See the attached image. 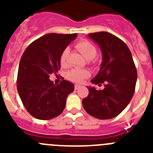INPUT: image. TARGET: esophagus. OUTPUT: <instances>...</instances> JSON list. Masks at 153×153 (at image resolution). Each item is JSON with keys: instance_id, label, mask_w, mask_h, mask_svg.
Listing matches in <instances>:
<instances>
[{"instance_id": "34e87169", "label": "esophagus", "mask_w": 153, "mask_h": 153, "mask_svg": "<svg viewBox=\"0 0 153 153\" xmlns=\"http://www.w3.org/2000/svg\"><path fill=\"white\" fill-rule=\"evenodd\" d=\"M80 87H81V86L79 85H75V90H78V88H80Z\"/></svg>"}]
</instances>
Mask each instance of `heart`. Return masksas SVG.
Wrapping results in <instances>:
<instances>
[{
  "mask_svg": "<svg viewBox=\"0 0 153 153\" xmlns=\"http://www.w3.org/2000/svg\"><path fill=\"white\" fill-rule=\"evenodd\" d=\"M75 48L86 59L88 60V62L92 64L95 63V57L96 56L97 49L93 44L86 40H82L76 44ZM68 54L69 49L66 48L64 49L60 56V64L62 67L65 68L68 66ZM89 76V71L87 70H79V69H72L67 74V78L68 80L77 83L83 82L85 78Z\"/></svg>",
  "mask_w": 153,
  "mask_h": 153,
  "instance_id": "1",
  "label": "heart"
}]
</instances>
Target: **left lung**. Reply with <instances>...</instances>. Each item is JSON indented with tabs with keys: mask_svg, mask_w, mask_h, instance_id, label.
<instances>
[{
	"mask_svg": "<svg viewBox=\"0 0 153 153\" xmlns=\"http://www.w3.org/2000/svg\"><path fill=\"white\" fill-rule=\"evenodd\" d=\"M88 37L99 45L102 54L100 70L91 83L103 90L88 87V95L82 99L88 114L99 119H109L122 112L135 92L137 71L131 51L124 42L105 31L91 33Z\"/></svg>",
	"mask_w": 153,
	"mask_h": 153,
	"instance_id": "left-lung-1",
	"label": "left lung"
}]
</instances>
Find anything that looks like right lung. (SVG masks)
Masks as SVG:
<instances>
[{
    "mask_svg": "<svg viewBox=\"0 0 153 153\" xmlns=\"http://www.w3.org/2000/svg\"><path fill=\"white\" fill-rule=\"evenodd\" d=\"M77 35L45 34L29 45L21 57L17 88L24 106L34 118L49 120L65 109L75 86L66 80L54 84L49 78L60 69L61 54Z\"/></svg>",
    "mask_w": 153,
    "mask_h": 153,
    "instance_id": "1",
    "label": "right lung"
}]
</instances>
